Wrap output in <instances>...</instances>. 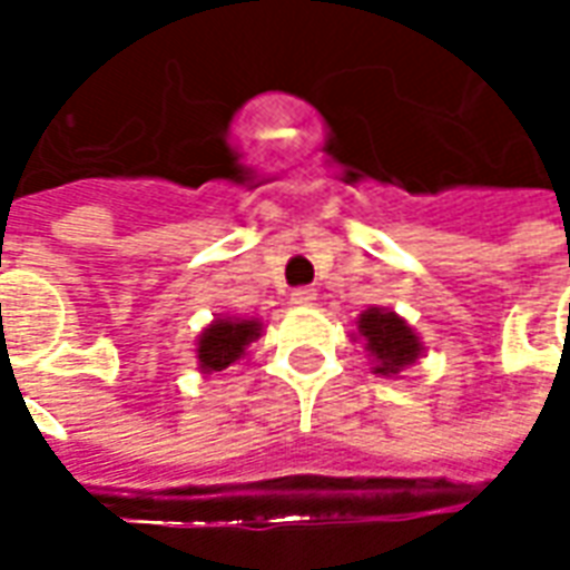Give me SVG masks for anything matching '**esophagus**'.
I'll return each instance as SVG.
<instances>
[{
    "mask_svg": "<svg viewBox=\"0 0 570 570\" xmlns=\"http://www.w3.org/2000/svg\"><path fill=\"white\" fill-rule=\"evenodd\" d=\"M289 302H293V305H298V308H308V305H314V302H317V289H311V286L293 289Z\"/></svg>",
    "mask_w": 570,
    "mask_h": 570,
    "instance_id": "34e87169",
    "label": "esophagus"
}]
</instances>
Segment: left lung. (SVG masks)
Here are the masks:
<instances>
[{
    "instance_id": "obj_1",
    "label": "left lung",
    "mask_w": 570,
    "mask_h": 570,
    "mask_svg": "<svg viewBox=\"0 0 570 570\" xmlns=\"http://www.w3.org/2000/svg\"><path fill=\"white\" fill-rule=\"evenodd\" d=\"M354 338L363 342L372 360V372L384 379H396L424 354V342L396 311L372 305L357 317Z\"/></svg>"
}]
</instances>
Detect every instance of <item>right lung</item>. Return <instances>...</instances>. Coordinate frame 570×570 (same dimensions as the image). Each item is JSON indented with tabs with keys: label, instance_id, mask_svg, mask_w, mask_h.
<instances>
[{
	"label": "right lung",
	"instance_id": "1",
	"mask_svg": "<svg viewBox=\"0 0 570 570\" xmlns=\"http://www.w3.org/2000/svg\"><path fill=\"white\" fill-rule=\"evenodd\" d=\"M262 335L259 317H228L216 314L195 342V357H198V372L213 375L228 366H235L237 360L247 357V347Z\"/></svg>",
	"mask_w": 570,
	"mask_h": 570
}]
</instances>
